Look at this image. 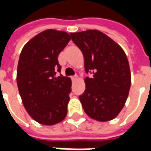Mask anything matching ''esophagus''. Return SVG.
<instances>
[{"label": "esophagus", "instance_id": "1", "mask_svg": "<svg viewBox=\"0 0 151 151\" xmlns=\"http://www.w3.org/2000/svg\"><path fill=\"white\" fill-rule=\"evenodd\" d=\"M71 79H72L73 81H76V80L78 79V76H77V75H76V76H72V77H71Z\"/></svg>", "mask_w": 151, "mask_h": 151}]
</instances>
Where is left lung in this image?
<instances>
[{
    "mask_svg": "<svg viewBox=\"0 0 151 151\" xmlns=\"http://www.w3.org/2000/svg\"><path fill=\"white\" fill-rule=\"evenodd\" d=\"M71 39L81 50L86 72V90L79 96L85 113L106 122L115 119L124 106L131 85L129 61L124 50L98 30L71 32Z\"/></svg>",
    "mask_w": 151,
    "mask_h": 151,
    "instance_id": "8db88e82",
    "label": "left lung"
}]
</instances>
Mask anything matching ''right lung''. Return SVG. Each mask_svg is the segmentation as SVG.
<instances>
[{
	"label": "right lung",
	"instance_id": "add662e5",
	"mask_svg": "<svg viewBox=\"0 0 151 151\" xmlns=\"http://www.w3.org/2000/svg\"><path fill=\"white\" fill-rule=\"evenodd\" d=\"M70 40L66 32L48 29L29 40L21 52L18 91L27 113L41 124H56L66 117L71 80L56 76V72L61 70L58 56Z\"/></svg>",
	"mask_w": 151,
	"mask_h": 151
}]
</instances>
